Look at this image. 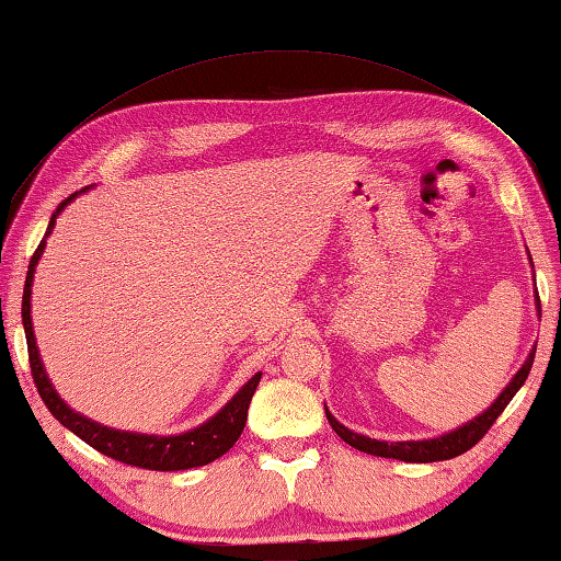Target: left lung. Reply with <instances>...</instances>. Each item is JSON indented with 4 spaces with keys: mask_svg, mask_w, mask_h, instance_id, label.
Masks as SVG:
<instances>
[{
    "mask_svg": "<svg viewBox=\"0 0 561 561\" xmlns=\"http://www.w3.org/2000/svg\"><path fill=\"white\" fill-rule=\"evenodd\" d=\"M529 262H531V257H529ZM535 307H537V317H542L539 297H535ZM535 351H537V346H531L529 356L525 358V364H522L519 371L512 376V381L505 386V391H502L495 398V403H490V408H485V411H482L480 415H474L472 421L462 423V425H458V428H453V431L443 433V435H435V438L396 440V443L368 438V435L354 433L351 428H346L344 423H339L336 417L329 413V408L324 405L329 425L336 431L341 440L351 445V448H356L360 453H368V455H378V458H393V460H405V462H438V460L458 458V455H462L465 450H470L472 445L490 431V425L497 421V415L505 411L507 403L512 401V398H515V393L522 388V383L527 381L531 360H535Z\"/></svg>",
    "mask_w": 561,
    "mask_h": 561,
    "instance_id": "1",
    "label": "left lung"
}]
</instances>
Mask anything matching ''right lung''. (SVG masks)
Returning <instances> with one entry per match:
<instances>
[{"label":"right lung","instance_id":"1","mask_svg":"<svg viewBox=\"0 0 561 561\" xmlns=\"http://www.w3.org/2000/svg\"><path fill=\"white\" fill-rule=\"evenodd\" d=\"M89 187L79 190L71 197L56 207V213L51 215L49 227H46V234L42 244L36 247L34 257L30 262V272H26V284H24V297H22V324H24V334H26V348H30V364H32V376L34 383L39 388L42 401L49 408L51 415L59 421L64 428H69L73 435H79L83 443H89L91 448H96L99 453L108 455V458L133 465V468H146V470H190V468H201V465L213 462L217 458L232 448L244 431L247 423V408H250V401L254 391H257V383L262 378V371L254 374L250 381H247L240 391H237L230 401H227L220 411H217L213 417H207L205 423L197 425L193 431L185 433H175V435H156V433H136V431H118V428H108V425H101L99 421H91L79 411L64 401V398L56 393L54 383L46 376L44 360L39 356V346H36V336H34V324H32V284H34V272L36 264H39L44 247H46V237L54 232L56 217L61 215V210L69 203H73L81 193H87Z\"/></svg>","mask_w":561,"mask_h":561}]
</instances>
